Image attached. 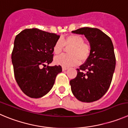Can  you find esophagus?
<instances>
[{"label": "esophagus", "mask_w": 128, "mask_h": 128, "mask_svg": "<svg viewBox=\"0 0 128 128\" xmlns=\"http://www.w3.org/2000/svg\"><path fill=\"white\" fill-rule=\"evenodd\" d=\"M68 69V68H66V67H62V71H66V70H67Z\"/></svg>", "instance_id": "1"}]
</instances>
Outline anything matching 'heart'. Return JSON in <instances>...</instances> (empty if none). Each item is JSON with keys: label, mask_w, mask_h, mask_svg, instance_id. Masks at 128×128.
<instances>
[{"label": "heart", "mask_w": 128, "mask_h": 128, "mask_svg": "<svg viewBox=\"0 0 128 128\" xmlns=\"http://www.w3.org/2000/svg\"><path fill=\"white\" fill-rule=\"evenodd\" d=\"M64 46H70L68 49L69 54H62L55 57L54 62L58 65L69 67L86 61L90 54V46L84 42V38L80 35L71 34L55 43L53 47L54 53L58 54L64 49Z\"/></svg>", "instance_id": "1"}]
</instances>
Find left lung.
<instances>
[{"label":"left lung","instance_id":"left-lung-1","mask_svg":"<svg viewBox=\"0 0 128 128\" xmlns=\"http://www.w3.org/2000/svg\"><path fill=\"white\" fill-rule=\"evenodd\" d=\"M72 33L84 34L91 50L88 59L76 70V77L70 81L71 91L80 101L94 102L110 85L116 68L114 46L110 38L98 28L84 27Z\"/></svg>","mask_w":128,"mask_h":128}]
</instances>
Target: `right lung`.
<instances>
[{"label":"right lung","instance_id":"right-lung-1","mask_svg":"<svg viewBox=\"0 0 128 128\" xmlns=\"http://www.w3.org/2000/svg\"><path fill=\"white\" fill-rule=\"evenodd\" d=\"M59 38L37 28L25 29L16 36L11 55L14 77L27 96L37 98L46 95L62 72L60 66H46L53 60L54 45Z\"/></svg>","mask_w":128,"mask_h":128}]
</instances>
